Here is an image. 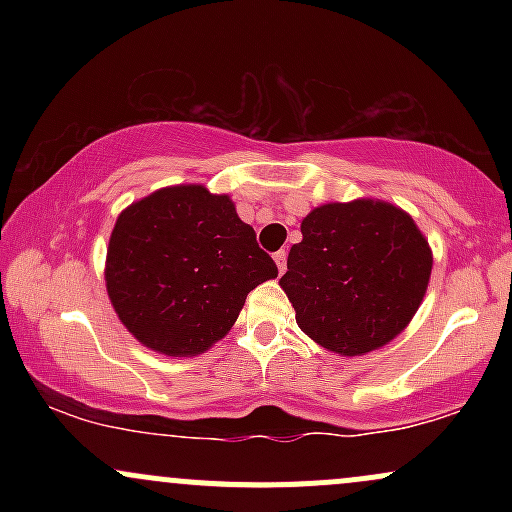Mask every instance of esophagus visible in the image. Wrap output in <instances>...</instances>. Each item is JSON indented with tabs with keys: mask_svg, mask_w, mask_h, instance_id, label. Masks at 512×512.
<instances>
[{
	"mask_svg": "<svg viewBox=\"0 0 512 512\" xmlns=\"http://www.w3.org/2000/svg\"><path fill=\"white\" fill-rule=\"evenodd\" d=\"M274 262H276V267H279V274H284V269H286V252L284 250L274 252Z\"/></svg>",
	"mask_w": 512,
	"mask_h": 512,
	"instance_id": "esophagus-1",
	"label": "esophagus"
}]
</instances>
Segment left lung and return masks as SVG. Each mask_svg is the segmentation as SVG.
Returning a JSON list of instances; mask_svg holds the SVG:
<instances>
[{
  "label": "left lung",
  "mask_w": 512,
  "mask_h": 512,
  "mask_svg": "<svg viewBox=\"0 0 512 512\" xmlns=\"http://www.w3.org/2000/svg\"><path fill=\"white\" fill-rule=\"evenodd\" d=\"M301 233L279 284L310 339L358 356L409 325L433 267L409 214L373 199L334 202L310 211Z\"/></svg>",
  "instance_id": "1"
}]
</instances>
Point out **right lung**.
Here are the masks:
<instances>
[{
	"mask_svg": "<svg viewBox=\"0 0 512 512\" xmlns=\"http://www.w3.org/2000/svg\"><path fill=\"white\" fill-rule=\"evenodd\" d=\"M276 274L231 199L202 185L166 187L122 211L105 264L122 325L168 356L207 351L248 293Z\"/></svg>",
	"mask_w": 512,
	"mask_h": 512,
	"instance_id": "1",
	"label": "right lung"
}]
</instances>
